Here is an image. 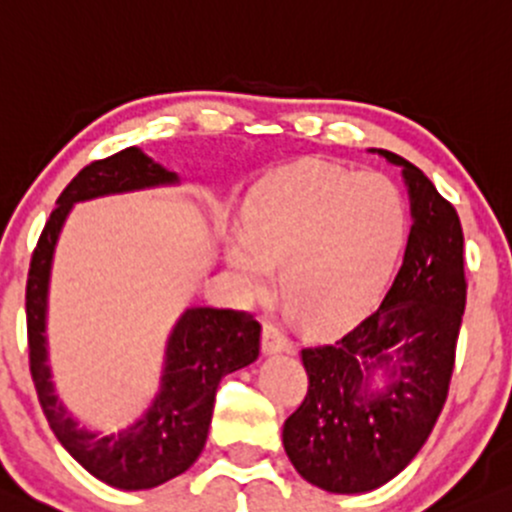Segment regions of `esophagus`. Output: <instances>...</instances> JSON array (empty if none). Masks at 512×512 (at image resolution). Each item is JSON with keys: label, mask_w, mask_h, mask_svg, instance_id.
<instances>
[{"label": "esophagus", "mask_w": 512, "mask_h": 512, "mask_svg": "<svg viewBox=\"0 0 512 512\" xmlns=\"http://www.w3.org/2000/svg\"><path fill=\"white\" fill-rule=\"evenodd\" d=\"M291 350V341L276 329L274 324H264L262 329V353L264 355H276V353H286Z\"/></svg>", "instance_id": "obj_1"}]
</instances>
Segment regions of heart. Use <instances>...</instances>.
I'll list each match as a JSON object with an SVG mask.
<instances>
[{
	"label": "heart",
	"instance_id": "1",
	"mask_svg": "<svg viewBox=\"0 0 512 512\" xmlns=\"http://www.w3.org/2000/svg\"><path fill=\"white\" fill-rule=\"evenodd\" d=\"M408 233L396 183L329 162H300L250 190L245 221L226 233L243 293L281 291L312 329H341L384 291Z\"/></svg>",
	"mask_w": 512,
	"mask_h": 512
}]
</instances>
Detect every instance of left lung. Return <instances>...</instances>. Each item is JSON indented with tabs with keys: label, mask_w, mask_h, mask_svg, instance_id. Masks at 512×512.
I'll list each match as a JSON object with an SVG mask.
<instances>
[{
	"label": "left lung",
	"mask_w": 512,
	"mask_h": 512,
	"mask_svg": "<svg viewBox=\"0 0 512 512\" xmlns=\"http://www.w3.org/2000/svg\"><path fill=\"white\" fill-rule=\"evenodd\" d=\"M410 236L377 310L331 346L303 348L307 396L283 424L295 470L331 494H365L420 453L448 396L467 283L463 226L434 183L403 157Z\"/></svg>",
	"instance_id": "left-lung-1"
}]
</instances>
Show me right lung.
I'll list each match as a JSON object with an SVG mask.
<instances>
[{
    "label": "right lung",
    "mask_w": 512,
    "mask_h": 512,
    "mask_svg": "<svg viewBox=\"0 0 512 512\" xmlns=\"http://www.w3.org/2000/svg\"><path fill=\"white\" fill-rule=\"evenodd\" d=\"M178 183L176 171L147 157L140 147H126L92 162L59 195L57 209L49 214L30 260L26 286L30 374L49 427L92 477L126 491L155 489L195 463L205 448L219 381L257 360L262 326L238 310L186 307L166 338L159 391L150 408L114 434L83 427L59 398L49 367L47 307L54 250L76 202Z\"/></svg>",
    "instance_id": "1"
}]
</instances>
